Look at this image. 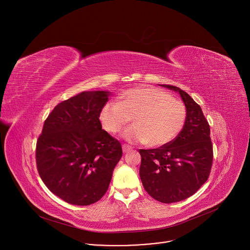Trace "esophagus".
<instances>
[{"mask_svg": "<svg viewBox=\"0 0 250 250\" xmlns=\"http://www.w3.org/2000/svg\"><path fill=\"white\" fill-rule=\"evenodd\" d=\"M131 149H132V147H131L130 146H128V145H123V151H124V153L128 152V151H130Z\"/></svg>", "mask_w": 250, "mask_h": 250, "instance_id": "obj_1", "label": "esophagus"}]
</instances>
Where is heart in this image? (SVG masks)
<instances>
[{"label":"heart","instance_id":"b5f03b06","mask_svg":"<svg viewBox=\"0 0 250 250\" xmlns=\"http://www.w3.org/2000/svg\"><path fill=\"white\" fill-rule=\"evenodd\" d=\"M120 98V102H109L103 106L100 121L106 131L117 133L133 118L134 125L123 133L127 141L162 146L172 141L185 125L184 103L164 91L139 87L124 92Z\"/></svg>","mask_w":250,"mask_h":250}]
</instances>
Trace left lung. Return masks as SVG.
Instances as JSON below:
<instances>
[{
	"label": "left lung",
	"instance_id": "1",
	"mask_svg": "<svg viewBox=\"0 0 250 250\" xmlns=\"http://www.w3.org/2000/svg\"><path fill=\"white\" fill-rule=\"evenodd\" d=\"M187 110L181 132L169 144L154 149H139V176L146 191L156 201L171 204L194 195L208 180L212 165L209 125L201 106L176 86Z\"/></svg>",
	"mask_w": 250,
	"mask_h": 250
}]
</instances>
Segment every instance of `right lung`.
<instances>
[{"label":"right lung","mask_w":250,"mask_h":250,"mask_svg":"<svg viewBox=\"0 0 250 250\" xmlns=\"http://www.w3.org/2000/svg\"><path fill=\"white\" fill-rule=\"evenodd\" d=\"M104 91L82 92L59 103L37 141L35 160L42 180L68 204L89 206L109 188L123 156L121 142L102 129Z\"/></svg>","instance_id":"right-lung-1"}]
</instances>
